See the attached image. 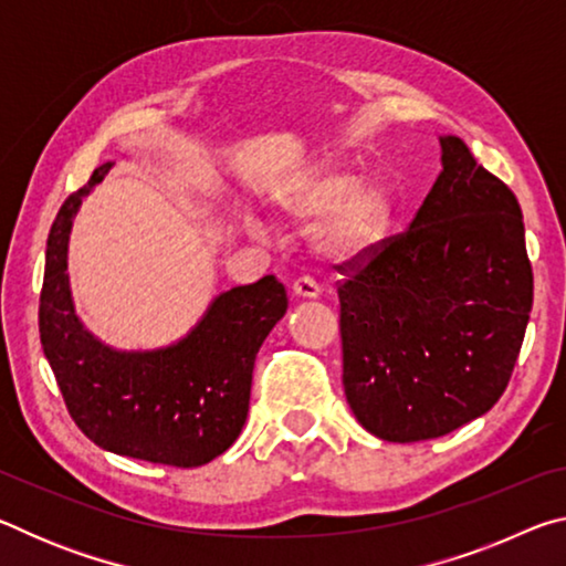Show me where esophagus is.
<instances>
[{
    "mask_svg": "<svg viewBox=\"0 0 566 566\" xmlns=\"http://www.w3.org/2000/svg\"><path fill=\"white\" fill-rule=\"evenodd\" d=\"M292 292H294V296H300V300H317L322 286L314 282L312 276H300V280H294Z\"/></svg>",
    "mask_w": 566,
    "mask_h": 566,
    "instance_id": "obj_1",
    "label": "esophagus"
}]
</instances>
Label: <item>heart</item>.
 Wrapping results in <instances>:
<instances>
[{"mask_svg": "<svg viewBox=\"0 0 566 566\" xmlns=\"http://www.w3.org/2000/svg\"><path fill=\"white\" fill-rule=\"evenodd\" d=\"M276 207L292 222L310 224L322 219L314 229V247L334 264H352L369 256L385 242L391 224V199L375 179H357L342 167H317L290 181ZM249 227L260 229L256 219Z\"/></svg>", "mask_w": 566, "mask_h": 566, "instance_id": "b5f03b06", "label": "heart"}]
</instances>
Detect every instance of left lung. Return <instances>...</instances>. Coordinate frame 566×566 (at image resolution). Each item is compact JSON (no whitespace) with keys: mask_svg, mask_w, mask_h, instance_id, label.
Returning <instances> with one entry per match:
<instances>
[{"mask_svg":"<svg viewBox=\"0 0 566 566\" xmlns=\"http://www.w3.org/2000/svg\"><path fill=\"white\" fill-rule=\"evenodd\" d=\"M405 234L339 284L344 395L387 442L454 432L510 385L532 312L522 209L462 139Z\"/></svg>","mask_w":566,"mask_h":566,"instance_id":"8db88e82","label":"left lung"}]
</instances>
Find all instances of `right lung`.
<instances>
[{
	"mask_svg": "<svg viewBox=\"0 0 566 566\" xmlns=\"http://www.w3.org/2000/svg\"><path fill=\"white\" fill-rule=\"evenodd\" d=\"M112 161L66 197L46 239L40 296L44 357L76 427L107 452L169 467H202L227 452L249 411L254 359L286 312L272 274L217 294L187 337L122 352L94 337L74 310L66 252L82 199Z\"/></svg>",
	"mask_w": 566,
	"mask_h": 566,
	"instance_id": "1",
	"label": "right lung"
}]
</instances>
